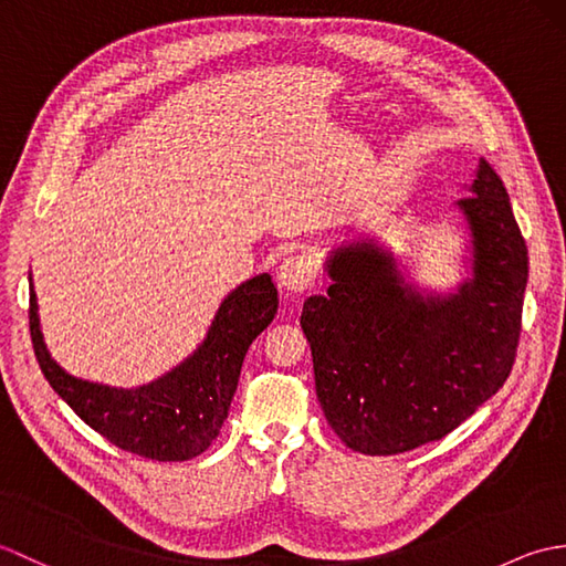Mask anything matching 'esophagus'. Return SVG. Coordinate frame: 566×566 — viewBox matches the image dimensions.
<instances>
[{"label": "esophagus", "instance_id": "esophagus-1", "mask_svg": "<svg viewBox=\"0 0 566 566\" xmlns=\"http://www.w3.org/2000/svg\"><path fill=\"white\" fill-rule=\"evenodd\" d=\"M314 276H316L314 262H311L306 255H298V252H294V255H286L282 260L276 280H280L282 290L298 294L314 284Z\"/></svg>", "mask_w": 566, "mask_h": 566}]
</instances>
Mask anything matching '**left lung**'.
Instances as JSON below:
<instances>
[{
	"mask_svg": "<svg viewBox=\"0 0 566 566\" xmlns=\"http://www.w3.org/2000/svg\"><path fill=\"white\" fill-rule=\"evenodd\" d=\"M457 207L474 245V276L457 294L423 296L389 252L355 243L328 260V294L304 302L323 416L355 452L401 454L440 440L511 375L527 248L486 160Z\"/></svg>",
	"mask_w": 566,
	"mask_h": 566,
	"instance_id": "8db88e82",
	"label": "left lung"
}]
</instances>
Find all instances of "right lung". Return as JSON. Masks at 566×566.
I'll list each match as a JSON object with an SVG mask.
<instances>
[{
  "instance_id": "add662e5",
  "label": "right lung",
  "mask_w": 566,
  "mask_h": 566,
  "mask_svg": "<svg viewBox=\"0 0 566 566\" xmlns=\"http://www.w3.org/2000/svg\"><path fill=\"white\" fill-rule=\"evenodd\" d=\"M29 290L31 343L48 384L102 438L155 462L191 460L219 438L248 347L270 326L280 304L272 276H252L228 294L207 340L187 363L148 387L112 389L75 379L53 363L39 326L33 284Z\"/></svg>"
}]
</instances>
